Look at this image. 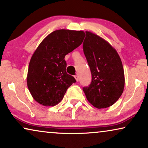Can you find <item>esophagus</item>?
<instances>
[{
	"mask_svg": "<svg viewBox=\"0 0 148 148\" xmlns=\"http://www.w3.org/2000/svg\"><path fill=\"white\" fill-rule=\"evenodd\" d=\"M75 79L77 82H78L79 81V76L78 75H75Z\"/></svg>",
	"mask_w": 148,
	"mask_h": 148,
	"instance_id": "1",
	"label": "esophagus"
}]
</instances>
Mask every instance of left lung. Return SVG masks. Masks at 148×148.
Listing matches in <instances>:
<instances>
[{
  "label": "left lung",
  "instance_id": "obj_1",
  "mask_svg": "<svg viewBox=\"0 0 148 148\" xmlns=\"http://www.w3.org/2000/svg\"><path fill=\"white\" fill-rule=\"evenodd\" d=\"M84 55L92 74V82L83 90L90 104L98 109L112 106L124 91V69L118 52L107 41L86 31Z\"/></svg>",
  "mask_w": 148,
  "mask_h": 148
}]
</instances>
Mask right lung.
Instances as JSON below:
<instances>
[{
    "label": "right lung",
    "instance_id": "1",
    "mask_svg": "<svg viewBox=\"0 0 148 148\" xmlns=\"http://www.w3.org/2000/svg\"><path fill=\"white\" fill-rule=\"evenodd\" d=\"M82 30L60 29L47 35L36 49L28 66L27 86L32 97L44 106L62 101L68 88L76 82L66 72L64 57L83 42Z\"/></svg>",
    "mask_w": 148,
    "mask_h": 148
}]
</instances>
